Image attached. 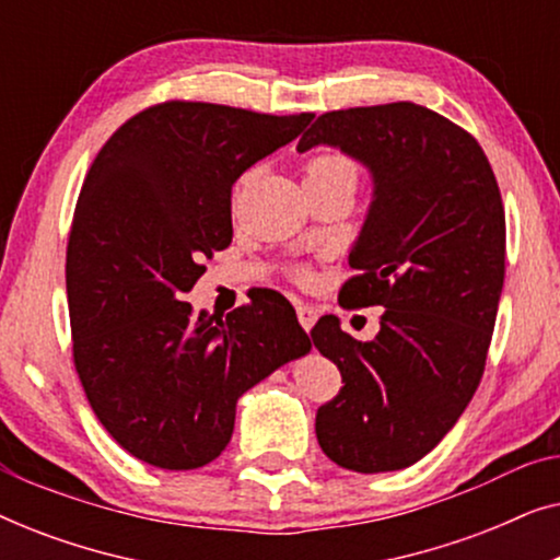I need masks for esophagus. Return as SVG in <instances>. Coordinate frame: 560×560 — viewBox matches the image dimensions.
I'll use <instances>...</instances> for the list:
<instances>
[{
    "label": "esophagus",
    "instance_id": "1",
    "mask_svg": "<svg viewBox=\"0 0 560 560\" xmlns=\"http://www.w3.org/2000/svg\"><path fill=\"white\" fill-rule=\"evenodd\" d=\"M295 311H298V320H301V326L305 328V331H311L313 324H316L318 313L313 311L311 305H305V303H298V305H295Z\"/></svg>",
    "mask_w": 560,
    "mask_h": 560
}]
</instances>
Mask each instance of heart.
Instances as JSON below:
<instances>
[{
    "label": "heart",
    "instance_id": "b5f03b06",
    "mask_svg": "<svg viewBox=\"0 0 560 560\" xmlns=\"http://www.w3.org/2000/svg\"><path fill=\"white\" fill-rule=\"evenodd\" d=\"M339 175H351V178H354V163H351L347 155H341V152H334V150L318 152V155H313L303 167L305 183L339 178ZM249 180H252L249 173L242 175L240 183H236V196H240L242 190L249 186Z\"/></svg>",
    "mask_w": 560,
    "mask_h": 560
}]
</instances>
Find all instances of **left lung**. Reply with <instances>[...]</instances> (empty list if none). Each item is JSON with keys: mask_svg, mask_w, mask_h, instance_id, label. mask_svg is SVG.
I'll return each mask as SVG.
<instances>
[{"mask_svg": "<svg viewBox=\"0 0 560 560\" xmlns=\"http://www.w3.org/2000/svg\"><path fill=\"white\" fill-rule=\"evenodd\" d=\"M316 144L372 175L339 301L385 308L372 341L336 316L313 326L343 382L318 408L316 435L343 469L397 471L439 446L479 387L504 282L500 186L466 129L412 102L320 114L298 152Z\"/></svg>", "mask_w": 560, "mask_h": 560, "instance_id": "8db88e82", "label": "left lung"}]
</instances>
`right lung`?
Wrapping results in <instances>:
<instances>
[{"label":"right lung","mask_w":560,"mask_h":560,"mask_svg":"<svg viewBox=\"0 0 560 560\" xmlns=\"http://www.w3.org/2000/svg\"><path fill=\"white\" fill-rule=\"evenodd\" d=\"M311 119L165 102L127 119L91 163L66 252L73 364L91 410L144 464L213 462L236 400L311 351L275 290L226 318L183 301L203 259L232 244L236 178Z\"/></svg>","instance_id":"obj_1"}]
</instances>
